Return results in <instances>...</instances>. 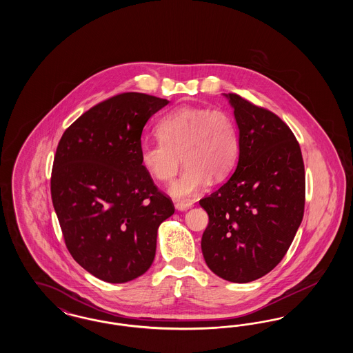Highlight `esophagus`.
Listing matches in <instances>:
<instances>
[{
    "mask_svg": "<svg viewBox=\"0 0 353 353\" xmlns=\"http://www.w3.org/2000/svg\"><path fill=\"white\" fill-rule=\"evenodd\" d=\"M192 206H193L192 202H177V203H176V209L180 210V212H185V210L190 209Z\"/></svg>",
    "mask_w": 353,
    "mask_h": 353,
    "instance_id": "1",
    "label": "esophagus"
}]
</instances>
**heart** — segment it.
<instances>
[{"label":"heart","instance_id":"obj_1","mask_svg":"<svg viewBox=\"0 0 353 353\" xmlns=\"http://www.w3.org/2000/svg\"><path fill=\"white\" fill-rule=\"evenodd\" d=\"M159 143L143 144L140 163L160 183L170 181L180 168L181 176L169 186L177 201L193 200L213 180L225 179L235 167L239 136L234 120L222 110L180 107L156 125Z\"/></svg>","mask_w":353,"mask_h":353}]
</instances>
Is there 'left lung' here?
Returning a JSON list of instances; mask_svg holds the SVG:
<instances>
[{"instance_id":"1","label":"left lung","mask_w":353,"mask_h":353,"mask_svg":"<svg viewBox=\"0 0 353 353\" xmlns=\"http://www.w3.org/2000/svg\"><path fill=\"white\" fill-rule=\"evenodd\" d=\"M225 97L234 110L239 157L232 177L200 200L209 216L201 249L219 278L248 283L283 259L301 226L304 164L282 119L236 94Z\"/></svg>"}]
</instances>
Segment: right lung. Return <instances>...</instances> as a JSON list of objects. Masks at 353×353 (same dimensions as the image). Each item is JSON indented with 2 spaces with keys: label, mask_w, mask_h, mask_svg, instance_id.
I'll return each mask as SVG.
<instances>
[{
  "label": "right lung",
  "mask_w": 353,
  "mask_h": 353,
  "mask_svg": "<svg viewBox=\"0 0 353 353\" xmlns=\"http://www.w3.org/2000/svg\"><path fill=\"white\" fill-rule=\"evenodd\" d=\"M167 99L124 92L90 108L62 134L51 199L65 243L85 271L125 283L151 268L173 202L140 163L141 132Z\"/></svg>",
  "instance_id": "1"
}]
</instances>
